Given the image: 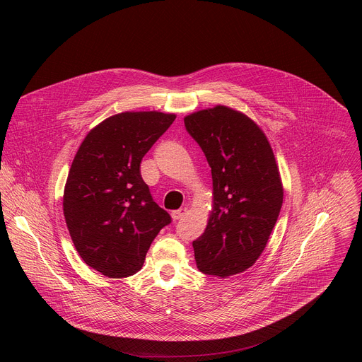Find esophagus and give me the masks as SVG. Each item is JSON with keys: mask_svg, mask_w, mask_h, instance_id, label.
<instances>
[{"mask_svg": "<svg viewBox=\"0 0 362 362\" xmlns=\"http://www.w3.org/2000/svg\"><path fill=\"white\" fill-rule=\"evenodd\" d=\"M185 214H187V208H180V209H175L171 212L174 220H181Z\"/></svg>", "mask_w": 362, "mask_h": 362, "instance_id": "esophagus-1", "label": "esophagus"}]
</instances>
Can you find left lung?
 <instances>
[{"label":"left lung","mask_w":362,"mask_h":362,"mask_svg":"<svg viewBox=\"0 0 362 362\" xmlns=\"http://www.w3.org/2000/svg\"><path fill=\"white\" fill-rule=\"evenodd\" d=\"M211 167L214 209L192 243L197 267L226 278L262 254L282 205V184L269 142L247 115L224 105L184 118Z\"/></svg>","instance_id":"obj_1"}]
</instances>
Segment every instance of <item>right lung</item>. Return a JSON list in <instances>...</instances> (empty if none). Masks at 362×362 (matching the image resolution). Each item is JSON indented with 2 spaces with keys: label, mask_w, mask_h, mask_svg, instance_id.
<instances>
[{
  "label": "right lung",
  "mask_w": 362,
  "mask_h": 362,
  "mask_svg": "<svg viewBox=\"0 0 362 362\" xmlns=\"http://www.w3.org/2000/svg\"><path fill=\"white\" fill-rule=\"evenodd\" d=\"M174 114L121 112L88 132L64 189V216L87 265L110 278L138 272L158 233L171 223L144 182L142 157Z\"/></svg>",
  "instance_id": "obj_1"
}]
</instances>
